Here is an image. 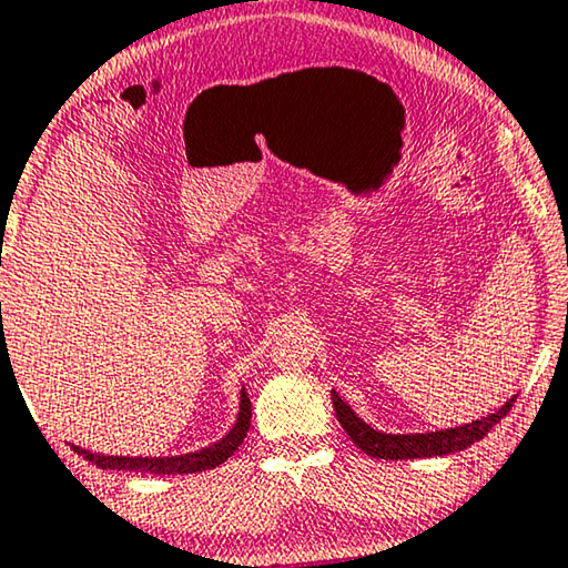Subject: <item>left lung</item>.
Listing matches in <instances>:
<instances>
[{
	"label": "left lung",
	"instance_id": "left-lung-1",
	"mask_svg": "<svg viewBox=\"0 0 568 568\" xmlns=\"http://www.w3.org/2000/svg\"><path fill=\"white\" fill-rule=\"evenodd\" d=\"M517 396L505 402L501 409L494 414H486V417L470 422V425L450 427V429H437V433H425V435H388L378 433L371 425L357 417V414L349 409V406L342 402L337 390H332V404L334 412H337L339 425L345 427V433L365 455H373V458L383 460H409V458H435V455H450L458 450H466L468 445L484 440V435L497 425L499 419L507 417V412L513 409Z\"/></svg>",
	"mask_w": 568,
	"mask_h": 568
}]
</instances>
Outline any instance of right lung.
<instances>
[{
    "instance_id": "right-lung-1",
    "label": "right lung",
    "mask_w": 568,
    "mask_h": 568,
    "mask_svg": "<svg viewBox=\"0 0 568 568\" xmlns=\"http://www.w3.org/2000/svg\"><path fill=\"white\" fill-rule=\"evenodd\" d=\"M252 422V402L242 390V402H239V417L236 425L229 429V435H223L219 443L203 447V450L185 453V455H172V458H125V455H98L74 445V453L82 455L98 468L110 470H135V474H197V470H207L221 466L223 460L231 458L239 450V445L244 443L246 433H250Z\"/></svg>"
}]
</instances>
